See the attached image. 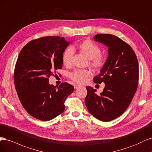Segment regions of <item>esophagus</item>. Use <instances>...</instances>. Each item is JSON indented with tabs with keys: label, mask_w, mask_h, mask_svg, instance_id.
<instances>
[{
	"label": "esophagus",
	"mask_w": 152,
	"mask_h": 152,
	"mask_svg": "<svg viewBox=\"0 0 152 152\" xmlns=\"http://www.w3.org/2000/svg\"><path fill=\"white\" fill-rule=\"evenodd\" d=\"M80 87H81V86L79 85H75V86H74V88H75V89H77Z\"/></svg>",
	"instance_id": "esophagus-1"
}]
</instances>
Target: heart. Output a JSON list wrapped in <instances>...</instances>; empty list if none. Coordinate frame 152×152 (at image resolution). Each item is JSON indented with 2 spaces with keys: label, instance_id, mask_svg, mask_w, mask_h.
Segmentation results:
<instances>
[{
  "label": "heart",
  "instance_id": "obj_1",
  "mask_svg": "<svg viewBox=\"0 0 152 152\" xmlns=\"http://www.w3.org/2000/svg\"><path fill=\"white\" fill-rule=\"evenodd\" d=\"M77 48L90 59V65L94 70L99 71L105 65L106 60L101 54V50L95 42L86 39L77 45ZM75 50L71 47L67 48L63 52L62 60L66 66L71 64ZM91 72L86 69H77L71 73V79L77 83H84L91 76Z\"/></svg>",
  "mask_w": 152,
  "mask_h": 152
}]
</instances>
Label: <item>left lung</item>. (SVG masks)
I'll list each match as a JSON object with an SVG mask.
<instances>
[{
	"label": "left lung",
	"instance_id": "8db88e82",
	"mask_svg": "<svg viewBox=\"0 0 152 152\" xmlns=\"http://www.w3.org/2000/svg\"><path fill=\"white\" fill-rule=\"evenodd\" d=\"M108 48V56L95 83H104L100 95L90 86L86 87L85 104L90 113L102 122H109L122 115L131 104L138 85L139 64L132 48L111 34H97L94 37Z\"/></svg>",
	"mask_w": 152,
	"mask_h": 152
}]
</instances>
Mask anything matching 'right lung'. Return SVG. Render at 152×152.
<instances>
[{"label": "right lung", "instance_id": "1", "mask_svg": "<svg viewBox=\"0 0 152 152\" xmlns=\"http://www.w3.org/2000/svg\"><path fill=\"white\" fill-rule=\"evenodd\" d=\"M70 42L64 37L47 36L28 42L21 50L14 73L17 94L24 109L34 118L49 121L65 110L73 86L49 83L54 71L62 67V55Z\"/></svg>", "mask_w": 152, "mask_h": 152}]
</instances>
